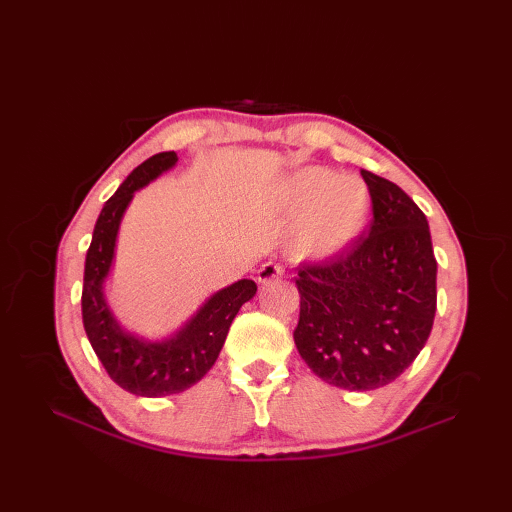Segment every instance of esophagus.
<instances>
[{
	"label": "esophagus",
	"mask_w": 512,
	"mask_h": 512,
	"mask_svg": "<svg viewBox=\"0 0 512 512\" xmlns=\"http://www.w3.org/2000/svg\"><path fill=\"white\" fill-rule=\"evenodd\" d=\"M281 275H284V268H281L275 262H266V264L259 266V270H257V281H259V284H266V281L279 279Z\"/></svg>",
	"instance_id": "obj_1"
}]
</instances>
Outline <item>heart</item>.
<instances>
[{"label": "heart", "instance_id": "b5f03b06", "mask_svg": "<svg viewBox=\"0 0 512 512\" xmlns=\"http://www.w3.org/2000/svg\"><path fill=\"white\" fill-rule=\"evenodd\" d=\"M281 206L299 220L295 248L301 257L325 259L361 235L372 198L363 180L336 176L328 167H303L286 178Z\"/></svg>", "mask_w": 512, "mask_h": 512}]
</instances>
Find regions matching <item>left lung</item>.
I'll return each mask as SVG.
<instances>
[{"label": "left lung", "instance_id": "1", "mask_svg": "<svg viewBox=\"0 0 512 512\" xmlns=\"http://www.w3.org/2000/svg\"><path fill=\"white\" fill-rule=\"evenodd\" d=\"M361 176L372 195L369 233L297 277V350L321 380L350 391L385 387L416 361L438 299L427 217L398 184Z\"/></svg>", "mask_w": 512, "mask_h": 512}]
</instances>
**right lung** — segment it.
Here are the masks:
<instances>
[{"label":"right lung","instance_id":"right-lung-1","mask_svg":"<svg viewBox=\"0 0 512 512\" xmlns=\"http://www.w3.org/2000/svg\"><path fill=\"white\" fill-rule=\"evenodd\" d=\"M176 162V151H162L129 173L118 191L105 202L85 255L81 295L85 334L114 383L129 394L145 398L180 394L202 380L220 356L235 314L257 292L253 279H239L217 290L180 330L162 341L136 336L116 321L105 299V281L112 273L118 228L134 193L176 167Z\"/></svg>","mask_w":512,"mask_h":512}]
</instances>
